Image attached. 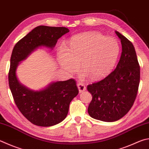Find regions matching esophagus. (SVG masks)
<instances>
[{
  "label": "esophagus",
  "mask_w": 149,
  "mask_h": 149,
  "mask_svg": "<svg viewBox=\"0 0 149 149\" xmlns=\"http://www.w3.org/2000/svg\"><path fill=\"white\" fill-rule=\"evenodd\" d=\"M77 87H78V89H79V93H83V92H84L86 90V86L83 83H78L77 84Z\"/></svg>",
  "instance_id": "1"
}]
</instances>
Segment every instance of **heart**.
Segmentation results:
<instances>
[{"label": "heart", "mask_w": 149, "mask_h": 149, "mask_svg": "<svg viewBox=\"0 0 149 149\" xmlns=\"http://www.w3.org/2000/svg\"><path fill=\"white\" fill-rule=\"evenodd\" d=\"M117 40L98 32H85L72 37L70 46L58 49L61 65L68 72H76L81 63L84 75L92 79L104 78L113 71L120 54Z\"/></svg>", "instance_id": "heart-1"}]
</instances>
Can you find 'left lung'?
Masks as SVG:
<instances>
[{
    "mask_svg": "<svg viewBox=\"0 0 149 149\" xmlns=\"http://www.w3.org/2000/svg\"><path fill=\"white\" fill-rule=\"evenodd\" d=\"M115 33L122 45L117 67L104 79L87 86L93 95L88 114L104 122L117 121L129 111L136 98L140 81V66L134 45L120 32Z\"/></svg>",
    "mask_w": 149,
    "mask_h": 149,
    "instance_id": "obj_1",
    "label": "left lung"
}]
</instances>
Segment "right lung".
<instances>
[{"label":"right lung","instance_id":"obj_1","mask_svg":"<svg viewBox=\"0 0 149 149\" xmlns=\"http://www.w3.org/2000/svg\"><path fill=\"white\" fill-rule=\"evenodd\" d=\"M70 31L66 27L38 26L21 39L13 49L8 81L14 102L23 115L36 126L48 127L66 117L70 102L79 91L73 79L53 82L40 91H33L19 83L16 75L19 63L37 48L55 46L58 38Z\"/></svg>","mask_w":149,"mask_h":149}]
</instances>
